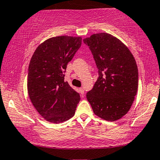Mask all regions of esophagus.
I'll list each match as a JSON object with an SVG mask.
<instances>
[{
    "label": "esophagus",
    "mask_w": 160,
    "mask_h": 160,
    "mask_svg": "<svg viewBox=\"0 0 160 160\" xmlns=\"http://www.w3.org/2000/svg\"><path fill=\"white\" fill-rule=\"evenodd\" d=\"M79 91H80V94H81L82 95L84 94V89L82 87H80V89H79Z\"/></svg>",
    "instance_id": "1"
}]
</instances>
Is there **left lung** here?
Returning a JSON list of instances; mask_svg holds the SVG:
<instances>
[{
	"mask_svg": "<svg viewBox=\"0 0 160 160\" xmlns=\"http://www.w3.org/2000/svg\"><path fill=\"white\" fill-rule=\"evenodd\" d=\"M92 53L98 78L86 98L95 115L108 121L122 118L136 95L138 72L136 62L121 40L108 33L83 39Z\"/></svg>",
	"mask_w": 160,
	"mask_h": 160,
	"instance_id": "left-lung-1",
	"label": "left lung"
}]
</instances>
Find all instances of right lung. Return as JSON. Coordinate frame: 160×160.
Wrapping results in <instances>:
<instances>
[{"instance_id":"obj_1","label":"right lung","mask_w":160,"mask_h":160,"mask_svg":"<svg viewBox=\"0 0 160 160\" xmlns=\"http://www.w3.org/2000/svg\"><path fill=\"white\" fill-rule=\"evenodd\" d=\"M81 43V37L49 38L31 58L28 92L37 111L48 122L60 123L74 115L80 96L65 81L64 73Z\"/></svg>"}]
</instances>
